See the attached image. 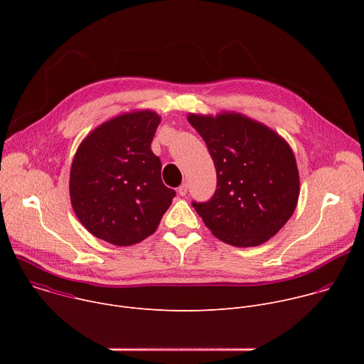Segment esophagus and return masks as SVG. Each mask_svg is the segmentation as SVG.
<instances>
[{
	"label": "esophagus",
	"instance_id": "obj_1",
	"mask_svg": "<svg viewBox=\"0 0 364 364\" xmlns=\"http://www.w3.org/2000/svg\"><path fill=\"white\" fill-rule=\"evenodd\" d=\"M187 191H188V186H187V183H183V184L178 187V190H177V193H178L180 196H186V194H187Z\"/></svg>",
	"mask_w": 364,
	"mask_h": 364
}]
</instances>
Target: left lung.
<instances>
[{"label":"left lung","instance_id":"obj_1","mask_svg":"<svg viewBox=\"0 0 364 364\" xmlns=\"http://www.w3.org/2000/svg\"><path fill=\"white\" fill-rule=\"evenodd\" d=\"M187 119L204 139L218 174L215 194L193 201L194 210L222 242L262 245L296 207L299 176L292 149L277 132L240 114H191Z\"/></svg>","mask_w":364,"mask_h":364}]
</instances>
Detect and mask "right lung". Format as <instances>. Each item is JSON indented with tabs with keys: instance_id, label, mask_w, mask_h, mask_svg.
Listing matches in <instances>:
<instances>
[{
	"instance_id": "obj_1",
	"label": "right lung",
	"mask_w": 364,
	"mask_h": 364,
	"mask_svg": "<svg viewBox=\"0 0 364 364\" xmlns=\"http://www.w3.org/2000/svg\"><path fill=\"white\" fill-rule=\"evenodd\" d=\"M160 117L151 111L119 115L97 127L76 151L70 200L80 223L117 246L135 245L159 228L176 191L161 180L151 151Z\"/></svg>"
}]
</instances>
